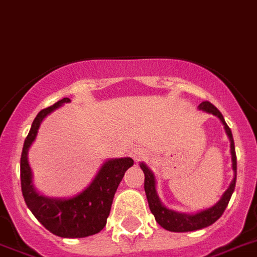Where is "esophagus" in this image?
I'll list each match as a JSON object with an SVG mask.
<instances>
[{
    "label": "esophagus",
    "instance_id": "1",
    "mask_svg": "<svg viewBox=\"0 0 257 257\" xmlns=\"http://www.w3.org/2000/svg\"><path fill=\"white\" fill-rule=\"evenodd\" d=\"M147 155L146 150H144V149H141V147H136V149H133V150L131 151V156L135 159V162H140V160L145 159Z\"/></svg>",
    "mask_w": 257,
    "mask_h": 257
}]
</instances>
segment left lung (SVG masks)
Wrapping results in <instances>:
<instances>
[{
    "label": "left lung",
    "instance_id": "1",
    "mask_svg": "<svg viewBox=\"0 0 257 257\" xmlns=\"http://www.w3.org/2000/svg\"><path fill=\"white\" fill-rule=\"evenodd\" d=\"M200 111L207 113H212L213 116L218 117L220 121L224 125L225 133H226L229 141H230V155H231V168L234 172V177L231 180L230 185L226 189L222 196L220 198L215 206L209 207V208L202 209L195 213H186V212H178L175 209H169L163 204L160 200L158 191H156V178L154 172L151 171L149 167L145 164L144 162L140 163V167L145 173V193L147 196V202H149V207L154 216H155L156 222L162 227H164L166 230L176 231V233H186V231H195L204 229V227L209 226L213 222H216L218 218L221 217L224 213L225 208L227 207V203L230 200L231 194L234 193L235 189V180H236V156H235V146H234L233 135H231L230 128L227 126L225 122L224 116L220 111L216 108L215 106L209 102H202L198 106Z\"/></svg>",
    "mask_w": 257,
    "mask_h": 257
}]
</instances>
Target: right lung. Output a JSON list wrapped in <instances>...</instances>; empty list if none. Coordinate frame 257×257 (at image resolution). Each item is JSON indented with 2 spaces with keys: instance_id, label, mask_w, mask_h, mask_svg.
Returning a JSON list of instances; mask_svg holds the SVG:
<instances>
[{
  "instance_id": "add662e5",
  "label": "right lung",
  "mask_w": 257,
  "mask_h": 257,
  "mask_svg": "<svg viewBox=\"0 0 257 257\" xmlns=\"http://www.w3.org/2000/svg\"><path fill=\"white\" fill-rule=\"evenodd\" d=\"M70 102V98H63L53 106L40 111L33 120L22 151V193L27 207L50 233L62 238H85L99 233L106 226L113 195L126 169L133 166V159H107L93 181L84 190L70 198H53L37 191L33 185V173L28 162V151L46 116Z\"/></svg>"
}]
</instances>
